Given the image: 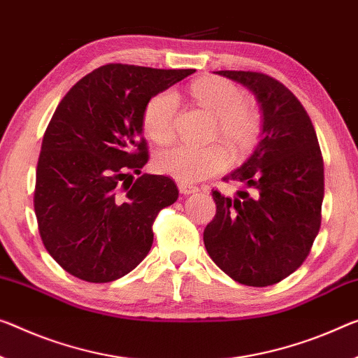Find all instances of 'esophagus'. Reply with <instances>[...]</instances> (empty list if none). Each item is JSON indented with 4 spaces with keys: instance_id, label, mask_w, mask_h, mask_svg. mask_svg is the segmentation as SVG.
I'll list each match as a JSON object with an SVG mask.
<instances>
[{
    "instance_id": "esophagus-1",
    "label": "esophagus",
    "mask_w": 358,
    "mask_h": 358,
    "mask_svg": "<svg viewBox=\"0 0 358 358\" xmlns=\"http://www.w3.org/2000/svg\"><path fill=\"white\" fill-rule=\"evenodd\" d=\"M178 187H179V192L182 195H190V194H195V192H198V187L185 184V182H179Z\"/></svg>"
}]
</instances>
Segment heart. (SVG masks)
Returning a JSON list of instances; mask_svg holds the SVG:
<instances>
[{
  "label": "heart",
  "mask_w": 358,
  "mask_h": 358,
  "mask_svg": "<svg viewBox=\"0 0 358 358\" xmlns=\"http://www.w3.org/2000/svg\"><path fill=\"white\" fill-rule=\"evenodd\" d=\"M192 94L201 108L216 118L214 134L219 136L234 153H241L255 144L259 133L256 113L246 107V97L238 87L221 78L198 80L192 85ZM178 96L162 91L145 103L142 123L152 141L168 144L174 137ZM229 163L227 153L217 144L208 147L176 145L155 157L158 173L171 176L179 182H198L221 173Z\"/></svg>",
  "instance_id": "1"
}]
</instances>
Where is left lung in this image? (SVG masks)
Here are the masks:
<instances>
[{
    "instance_id": "1",
    "label": "left lung",
    "mask_w": 358,
    "mask_h": 358,
    "mask_svg": "<svg viewBox=\"0 0 358 358\" xmlns=\"http://www.w3.org/2000/svg\"><path fill=\"white\" fill-rule=\"evenodd\" d=\"M214 73L243 85L262 112L261 141L224 178L235 196L213 190L216 216L203 232L214 264L246 287L287 278L309 256L322 224L323 158L309 115L287 86L259 71Z\"/></svg>"
}]
</instances>
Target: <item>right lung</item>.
Here are the masks:
<instances>
[{
    "label": "right lung",
    "instance_id": "add662e5",
    "mask_svg": "<svg viewBox=\"0 0 358 358\" xmlns=\"http://www.w3.org/2000/svg\"><path fill=\"white\" fill-rule=\"evenodd\" d=\"M194 71L107 64L60 101L43 137L33 205L43 245L65 272L107 283L148 255L153 221L179 190L166 176L141 174L142 115Z\"/></svg>",
    "mask_w": 358,
    "mask_h": 358
}]
</instances>
